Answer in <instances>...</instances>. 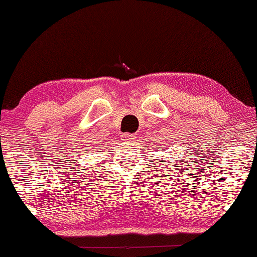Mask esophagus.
I'll list each match as a JSON object with an SVG mask.
<instances>
[{
    "instance_id": "1",
    "label": "esophagus",
    "mask_w": 257,
    "mask_h": 257,
    "mask_svg": "<svg viewBox=\"0 0 257 257\" xmlns=\"http://www.w3.org/2000/svg\"><path fill=\"white\" fill-rule=\"evenodd\" d=\"M134 139H135L134 134H123V135H122V140L132 141V140H134Z\"/></svg>"
}]
</instances>
